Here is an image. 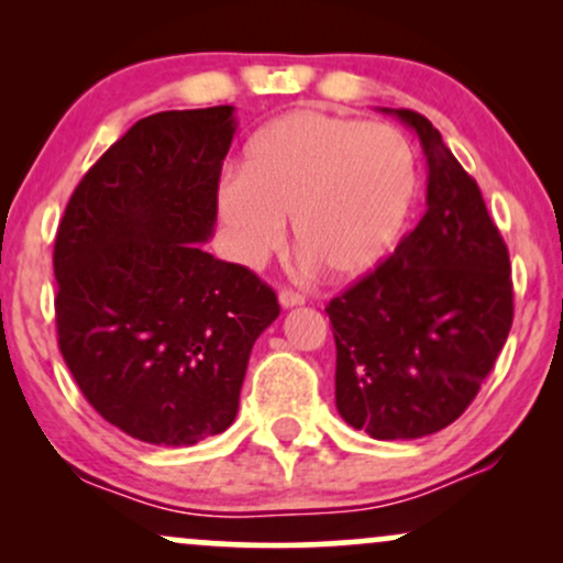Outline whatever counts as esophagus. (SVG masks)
I'll use <instances>...</instances> for the list:
<instances>
[{"label":"esophagus","instance_id":"1","mask_svg":"<svg viewBox=\"0 0 563 563\" xmlns=\"http://www.w3.org/2000/svg\"><path fill=\"white\" fill-rule=\"evenodd\" d=\"M277 299H280V307H283V309L299 307V303H303V296L299 294V290H294V288H280V294H277Z\"/></svg>","mask_w":563,"mask_h":563}]
</instances>
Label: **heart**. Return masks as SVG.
<instances>
[{
  "label": "heart",
  "mask_w": 563,
  "mask_h": 563,
  "mask_svg": "<svg viewBox=\"0 0 563 563\" xmlns=\"http://www.w3.org/2000/svg\"><path fill=\"white\" fill-rule=\"evenodd\" d=\"M416 198V161L397 129L294 111L249 140L241 177L217 206L238 256L260 264L290 219L296 251L335 280L371 273L397 243Z\"/></svg>",
  "instance_id": "b5f03b06"
}]
</instances>
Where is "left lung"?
<instances>
[{"label":"left lung","instance_id":"8db88e82","mask_svg":"<svg viewBox=\"0 0 563 563\" xmlns=\"http://www.w3.org/2000/svg\"><path fill=\"white\" fill-rule=\"evenodd\" d=\"M394 113L423 145L426 214L391 256L325 307L335 407L349 426L389 442L457 421L514 322L508 249L479 185L426 115Z\"/></svg>","mask_w":563,"mask_h":563}]
</instances>
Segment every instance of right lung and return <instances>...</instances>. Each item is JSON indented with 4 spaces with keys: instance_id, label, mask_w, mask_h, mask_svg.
<instances>
[{
    "instance_id": "add662e5",
    "label": "right lung",
    "mask_w": 563,
    "mask_h": 563,
    "mask_svg": "<svg viewBox=\"0 0 563 563\" xmlns=\"http://www.w3.org/2000/svg\"><path fill=\"white\" fill-rule=\"evenodd\" d=\"M232 111L140 119L84 174L57 228V346L87 402L147 444L222 434L251 346L280 314L267 283L200 245Z\"/></svg>"
}]
</instances>
